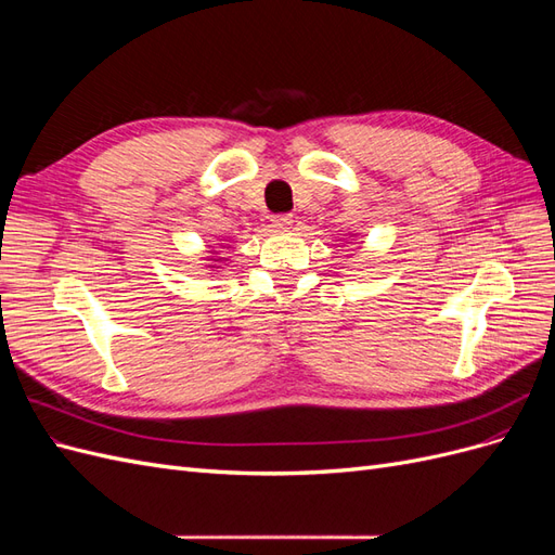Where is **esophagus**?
<instances>
[{"label": "esophagus", "mask_w": 555, "mask_h": 555, "mask_svg": "<svg viewBox=\"0 0 555 555\" xmlns=\"http://www.w3.org/2000/svg\"><path fill=\"white\" fill-rule=\"evenodd\" d=\"M292 222H294V220H292L289 212H280V215H273V217H271L273 229H289Z\"/></svg>", "instance_id": "esophagus-1"}]
</instances>
